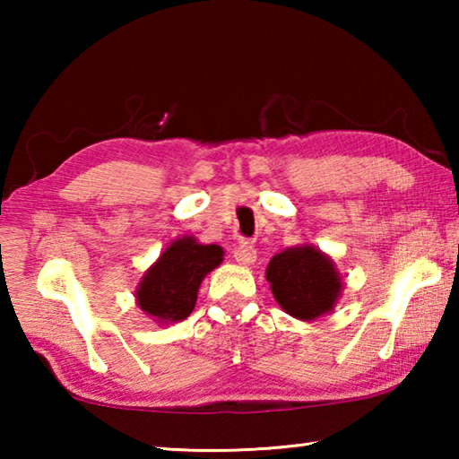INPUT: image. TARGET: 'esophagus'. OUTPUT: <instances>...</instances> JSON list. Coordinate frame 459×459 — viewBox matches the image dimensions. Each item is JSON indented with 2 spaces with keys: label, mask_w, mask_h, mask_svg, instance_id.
<instances>
[{
  "label": "esophagus",
  "mask_w": 459,
  "mask_h": 459,
  "mask_svg": "<svg viewBox=\"0 0 459 459\" xmlns=\"http://www.w3.org/2000/svg\"><path fill=\"white\" fill-rule=\"evenodd\" d=\"M232 255H235V259L240 263V265H251V263L257 259V251H255L253 243H248V240H240Z\"/></svg>",
  "instance_id": "obj_1"
}]
</instances>
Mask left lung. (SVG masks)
I'll return each mask as SVG.
<instances>
[{"mask_svg":"<svg viewBox=\"0 0 459 459\" xmlns=\"http://www.w3.org/2000/svg\"><path fill=\"white\" fill-rule=\"evenodd\" d=\"M265 275L277 304L298 320H316L332 312L342 291L332 259L309 245L277 253Z\"/></svg>","mask_w":459,"mask_h":459,"instance_id":"1","label":"left lung"}]
</instances>
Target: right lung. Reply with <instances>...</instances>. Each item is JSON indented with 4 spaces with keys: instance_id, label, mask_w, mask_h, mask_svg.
<instances>
[{
    "instance_id": "1",
    "label": "right lung",
    "mask_w": 459,
    "mask_h": 459,
    "mask_svg": "<svg viewBox=\"0 0 459 459\" xmlns=\"http://www.w3.org/2000/svg\"><path fill=\"white\" fill-rule=\"evenodd\" d=\"M221 261L219 245H200L192 237L178 238L139 283L135 293L139 307L160 322L186 320L196 304L202 279Z\"/></svg>"
}]
</instances>
